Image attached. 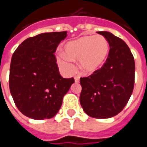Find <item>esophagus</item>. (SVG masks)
<instances>
[{
	"label": "esophagus",
	"mask_w": 147,
	"mask_h": 147,
	"mask_svg": "<svg viewBox=\"0 0 147 147\" xmlns=\"http://www.w3.org/2000/svg\"><path fill=\"white\" fill-rule=\"evenodd\" d=\"M74 81H75V82H79V81H80V78H79L78 76H75L74 77Z\"/></svg>",
	"instance_id": "esophagus-1"
}]
</instances>
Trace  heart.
Masks as SVG:
<instances>
[{
    "label": "heart",
    "instance_id": "obj_1",
    "mask_svg": "<svg viewBox=\"0 0 147 147\" xmlns=\"http://www.w3.org/2000/svg\"><path fill=\"white\" fill-rule=\"evenodd\" d=\"M109 53V43L104 36H83L65 43L63 55L57 58V62L62 70L72 74L76 70L72 61L79 60L81 70L91 74L105 65Z\"/></svg>",
    "mask_w": 147,
    "mask_h": 147
}]
</instances>
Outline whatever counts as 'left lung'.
Listing matches in <instances>:
<instances>
[{
	"label": "left lung",
	"mask_w": 147,
	"mask_h": 147,
	"mask_svg": "<svg viewBox=\"0 0 147 147\" xmlns=\"http://www.w3.org/2000/svg\"><path fill=\"white\" fill-rule=\"evenodd\" d=\"M109 43L105 65L87 78H81L80 103L92 118L108 119L121 112L127 104L135 84V64L126 42L109 32H97Z\"/></svg>",
	"instance_id": "obj_1"
}]
</instances>
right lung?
<instances>
[{
	"label": "right lung",
	"instance_id": "right-lung-1",
	"mask_svg": "<svg viewBox=\"0 0 147 147\" xmlns=\"http://www.w3.org/2000/svg\"><path fill=\"white\" fill-rule=\"evenodd\" d=\"M66 32L42 33L25 39L13 53L9 88L17 109L42 120L54 117L74 79L60 75L55 54Z\"/></svg>",
	"mask_w": 147,
	"mask_h": 147
}]
</instances>
